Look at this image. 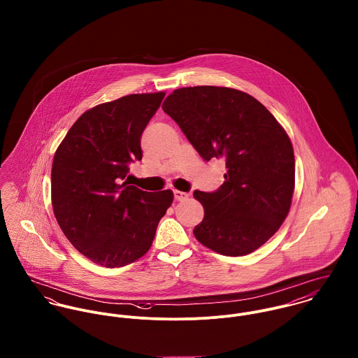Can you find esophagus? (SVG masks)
<instances>
[{
    "label": "esophagus",
    "mask_w": 358,
    "mask_h": 358,
    "mask_svg": "<svg viewBox=\"0 0 358 358\" xmlns=\"http://www.w3.org/2000/svg\"><path fill=\"white\" fill-rule=\"evenodd\" d=\"M173 196H175V200H178V201H185L186 199H189V194H187V193L179 192V190H175V192H173Z\"/></svg>",
    "instance_id": "1"
}]
</instances>
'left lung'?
I'll list each match as a JSON object with an SVG mask.
<instances>
[{
  "label": "left lung",
  "instance_id": "left-lung-1",
  "mask_svg": "<svg viewBox=\"0 0 358 358\" xmlns=\"http://www.w3.org/2000/svg\"><path fill=\"white\" fill-rule=\"evenodd\" d=\"M162 110L205 161H226L216 192H194L204 206L194 237L220 255L254 252L280 229L292 203L295 157L285 129L254 96L227 87L175 90Z\"/></svg>",
  "mask_w": 358,
  "mask_h": 358
}]
</instances>
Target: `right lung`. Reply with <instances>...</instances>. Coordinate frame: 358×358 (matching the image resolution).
Returning a JSON list of instances; mask_svg holds the SVG:
<instances>
[{"label":"right lung","mask_w":358,"mask_h":358,"mask_svg":"<svg viewBox=\"0 0 358 358\" xmlns=\"http://www.w3.org/2000/svg\"><path fill=\"white\" fill-rule=\"evenodd\" d=\"M165 92L134 94L87 110L56 149L51 172L55 217L73 247L103 267L145 255L172 190L149 193L127 180L142 159L141 138Z\"/></svg>","instance_id":"right-lung-1"}]
</instances>
